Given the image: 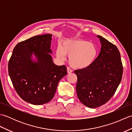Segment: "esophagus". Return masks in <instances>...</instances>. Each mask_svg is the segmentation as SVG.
<instances>
[{
    "label": "esophagus",
    "mask_w": 132,
    "mask_h": 132,
    "mask_svg": "<svg viewBox=\"0 0 132 132\" xmlns=\"http://www.w3.org/2000/svg\"><path fill=\"white\" fill-rule=\"evenodd\" d=\"M67 71H68V74H71V72H72V70L70 68H69V67H68V68H67Z\"/></svg>",
    "instance_id": "1"
}]
</instances>
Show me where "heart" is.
I'll return each instance as SVG.
<instances>
[{
  "label": "heart",
  "mask_w": 132,
  "mask_h": 132,
  "mask_svg": "<svg viewBox=\"0 0 132 132\" xmlns=\"http://www.w3.org/2000/svg\"><path fill=\"white\" fill-rule=\"evenodd\" d=\"M98 50L95 44L82 40L66 39L62 41L56 49L57 57L61 61L70 56L69 63L72 68L85 69L92 64L96 59Z\"/></svg>",
  "instance_id": "1"
}]
</instances>
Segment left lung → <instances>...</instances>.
<instances>
[{"mask_svg": "<svg viewBox=\"0 0 132 132\" xmlns=\"http://www.w3.org/2000/svg\"><path fill=\"white\" fill-rule=\"evenodd\" d=\"M100 52L91 65L75 70L78 99L94 108L104 104L112 97L122 79L123 67L117 47L100 36Z\"/></svg>", "mask_w": 132, "mask_h": 132, "instance_id": "1", "label": "left lung"}]
</instances>
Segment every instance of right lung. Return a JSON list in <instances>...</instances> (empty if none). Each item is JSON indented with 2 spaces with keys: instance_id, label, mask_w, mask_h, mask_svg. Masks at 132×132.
Listing matches in <instances>:
<instances>
[{
  "instance_id": "right-lung-1",
  "label": "right lung",
  "mask_w": 132,
  "mask_h": 132,
  "mask_svg": "<svg viewBox=\"0 0 132 132\" xmlns=\"http://www.w3.org/2000/svg\"><path fill=\"white\" fill-rule=\"evenodd\" d=\"M52 36L38 35L18 43L8 62L13 87L22 99L32 104L50 102L59 81L67 74L66 67L55 65L49 54ZM33 55L36 61L32 60Z\"/></svg>"
}]
</instances>
